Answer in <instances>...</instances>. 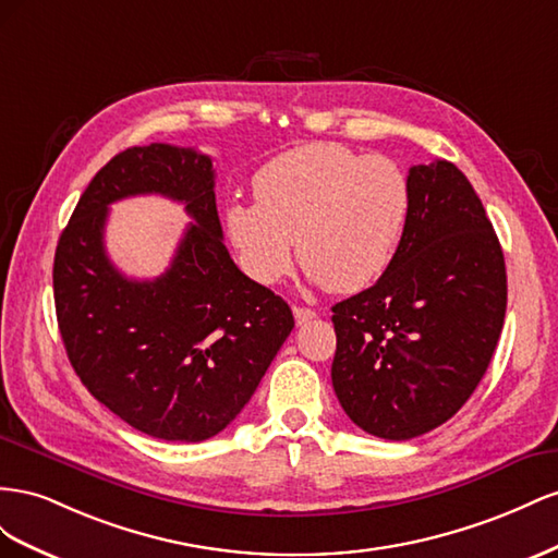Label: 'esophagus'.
Returning a JSON list of instances; mask_svg holds the SVG:
<instances>
[{
	"label": "esophagus",
	"mask_w": 558,
	"mask_h": 558,
	"mask_svg": "<svg viewBox=\"0 0 558 558\" xmlns=\"http://www.w3.org/2000/svg\"><path fill=\"white\" fill-rule=\"evenodd\" d=\"M292 313H294V320H296V325H306V323H311V320H315V317H317V313H315V311L304 308V306H294V308H292Z\"/></svg>",
	"instance_id": "obj_1"
}]
</instances>
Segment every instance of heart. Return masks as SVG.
<instances>
[{
    "label": "heart",
    "instance_id": "obj_1",
    "mask_svg": "<svg viewBox=\"0 0 558 558\" xmlns=\"http://www.w3.org/2000/svg\"><path fill=\"white\" fill-rule=\"evenodd\" d=\"M254 205L229 203L225 231L245 274L278 284L296 257L331 292L369 288L392 262L409 182L386 156L315 142L276 156L252 180Z\"/></svg>",
    "mask_w": 558,
    "mask_h": 558
}]
</instances>
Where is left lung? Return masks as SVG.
I'll return each mask as SVG.
<instances>
[{
  "mask_svg": "<svg viewBox=\"0 0 558 558\" xmlns=\"http://www.w3.org/2000/svg\"><path fill=\"white\" fill-rule=\"evenodd\" d=\"M409 217L386 274L331 306V384L364 433L404 441L447 423L488 369L505 257L480 196L449 161L409 170Z\"/></svg>",
  "mask_w": 558,
  "mask_h": 558,
  "instance_id": "1",
  "label": "left lung"
}]
</instances>
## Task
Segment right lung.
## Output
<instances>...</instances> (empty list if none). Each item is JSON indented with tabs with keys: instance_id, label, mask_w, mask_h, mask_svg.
<instances>
[{
	"instance_id": "add662e5",
	"label": "right lung",
	"mask_w": 558,
	"mask_h": 558,
	"mask_svg": "<svg viewBox=\"0 0 558 558\" xmlns=\"http://www.w3.org/2000/svg\"><path fill=\"white\" fill-rule=\"evenodd\" d=\"M142 193L184 202L195 219L154 281L125 279L104 250L108 205ZM221 238L213 158L154 142L100 168L58 241L53 296L72 367L95 400L149 437L221 433L294 327L290 306L250 280Z\"/></svg>"
}]
</instances>
